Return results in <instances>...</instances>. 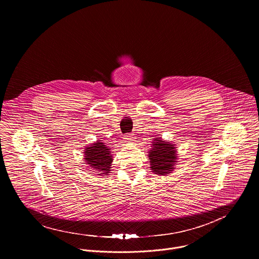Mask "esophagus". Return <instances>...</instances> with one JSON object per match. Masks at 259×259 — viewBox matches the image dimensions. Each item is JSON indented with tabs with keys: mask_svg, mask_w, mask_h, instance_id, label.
Instances as JSON below:
<instances>
[{
	"mask_svg": "<svg viewBox=\"0 0 259 259\" xmlns=\"http://www.w3.org/2000/svg\"><path fill=\"white\" fill-rule=\"evenodd\" d=\"M125 139L128 141V142H132V141H135V136L133 134H127Z\"/></svg>",
	"mask_w": 259,
	"mask_h": 259,
	"instance_id": "1",
	"label": "esophagus"
}]
</instances>
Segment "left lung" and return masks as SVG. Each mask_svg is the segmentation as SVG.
Here are the masks:
<instances>
[{
    "label": "left lung",
    "mask_w": 259,
    "mask_h": 259,
    "mask_svg": "<svg viewBox=\"0 0 259 259\" xmlns=\"http://www.w3.org/2000/svg\"><path fill=\"white\" fill-rule=\"evenodd\" d=\"M153 150L150 152L151 168L155 174L165 175L170 173L176 163V151L174 144L162 141L161 138L155 139Z\"/></svg>",
    "instance_id": "left-lung-1"
}]
</instances>
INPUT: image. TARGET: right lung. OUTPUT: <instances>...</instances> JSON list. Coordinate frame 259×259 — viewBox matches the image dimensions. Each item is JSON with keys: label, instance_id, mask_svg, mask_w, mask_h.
<instances>
[{"label": "right lung", "instance_id": "add662e5", "mask_svg": "<svg viewBox=\"0 0 259 259\" xmlns=\"http://www.w3.org/2000/svg\"><path fill=\"white\" fill-rule=\"evenodd\" d=\"M100 141L86 147L84 152L85 161L87 162V164H89V166H91L95 170H98L100 172L99 175H106L110 171L109 169L110 166H112L113 157L112 154H110L109 149H107V146Z\"/></svg>", "mask_w": 259, "mask_h": 259}]
</instances>
